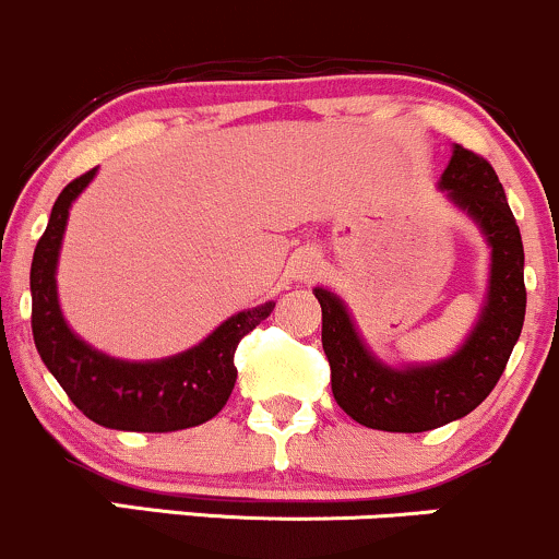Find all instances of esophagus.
<instances>
[{
	"label": "esophagus",
	"mask_w": 559,
	"mask_h": 559,
	"mask_svg": "<svg viewBox=\"0 0 559 559\" xmlns=\"http://www.w3.org/2000/svg\"><path fill=\"white\" fill-rule=\"evenodd\" d=\"M290 274L296 280H313L319 274V255L313 250H300V253L293 255Z\"/></svg>",
	"instance_id": "34e87169"
}]
</instances>
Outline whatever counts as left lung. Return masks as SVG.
<instances>
[{
    "label": "left lung",
    "mask_w": 559,
    "mask_h": 559,
    "mask_svg": "<svg viewBox=\"0 0 559 559\" xmlns=\"http://www.w3.org/2000/svg\"><path fill=\"white\" fill-rule=\"evenodd\" d=\"M449 198L480 224L491 246L488 304L467 343L447 361L391 369L364 348L341 298L317 287L322 348L332 396L350 419L374 430L423 432L469 415L493 391L525 319L523 240L497 171L483 155L456 144L441 177Z\"/></svg>",
    "instance_id": "left-lung-1"
}]
</instances>
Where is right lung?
I'll return each instance as SVG.
<instances>
[{"label": "right lung", "mask_w": 559, "mask_h": 559, "mask_svg": "<svg viewBox=\"0 0 559 559\" xmlns=\"http://www.w3.org/2000/svg\"><path fill=\"white\" fill-rule=\"evenodd\" d=\"M92 177L94 168L66 185L36 242L31 261V330L36 350L68 399L92 423L136 432L185 430L209 423L235 388L237 343L274 311V304L235 313L200 346L163 361H118L86 346L68 330L60 313L55 266L68 209Z\"/></svg>", "instance_id": "add662e5"}]
</instances>
